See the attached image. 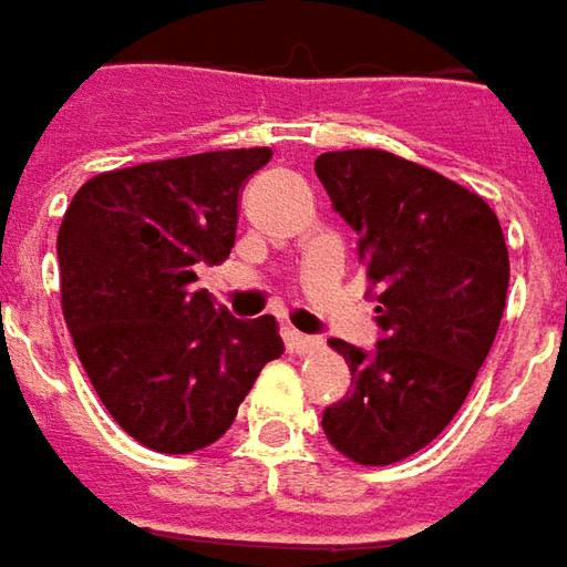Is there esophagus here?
<instances>
[{"label":"esophagus","instance_id":"34e87169","mask_svg":"<svg viewBox=\"0 0 567 567\" xmlns=\"http://www.w3.org/2000/svg\"><path fill=\"white\" fill-rule=\"evenodd\" d=\"M285 342H288V348H291L295 354H307V351H317V348H322L320 336H303V332H295V329L285 336Z\"/></svg>","mask_w":567,"mask_h":567}]
</instances>
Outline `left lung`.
Returning <instances> with one entry per match:
<instances>
[{
	"instance_id": "obj_1",
	"label": "left lung",
	"mask_w": 567,
	"mask_h": 567,
	"mask_svg": "<svg viewBox=\"0 0 567 567\" xmlns=\"http://www.w3.org/2000/svg\"><path fill=\"white\" fill-rule=\"evenodd\" d=\"M313 168L358 231L382 332L373 351L329 342L351 392L322 411V430L358 464H395L440 436L477 380L505 310L508 247L483 197L395 153L339 150Z\"/></svg>"
}]
</instances>
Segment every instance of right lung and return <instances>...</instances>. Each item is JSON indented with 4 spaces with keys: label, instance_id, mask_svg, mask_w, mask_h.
I'll return each mask as SVG.
<instances>
[{
    "label": "right lung",
    "instance_id": "add662e5",
    "mask_svg": "<svg viewBox=\"0 0 567 567\" xmlns=\"http://www.w3.org/2000/svg\"><path fill=\"white\" fill-rule=\"evenodd\" d=\"M269 147L115 168L74 194L59 228L62 313L96 395L127 436L166 455L216 442L266 363L272 317L235 320L194 288L235 247L238 190Z\"/></svg>",
    "mask_w": 567,
    "mask_h": 567
}]
</instances>
